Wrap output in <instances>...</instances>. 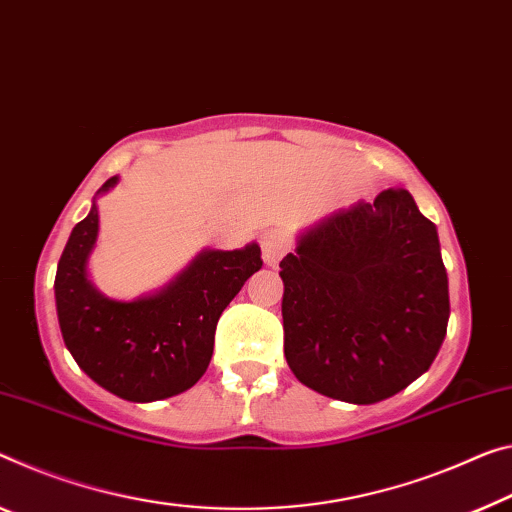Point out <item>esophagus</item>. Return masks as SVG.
<instances>
[{
	"instance_id": "obj_1",
	"label": "esophagus",
	"mask_w": 512,
	"mask_h": 512,
	"mask_svg": "<svg viewBox=\"0 0 512 512\" xmlns=\"http://www.w3.org/2000/svg\"><path fill=\"white\" fill-rule=\"evenodd\" d=\"M261 247H263V261L267 267H277L279 261L283 258V254L290 249L288 235L283 231H267L263 233L261 238Z\"/></svg>"
}]
</instances>
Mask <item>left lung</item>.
Returning <instances> with one entry per match:
<instances>
[{"mask_svg": "<svg viewBox=\"0 0 512 512\" xmlns=\"http://www.w3.org/2000/svg\"><path fill=\"white\" fill-rule=\"evenodd\" d=\"M279 267L283 355L309 389L373 405L435 361L448 277L435 224L403 187L311 224Z\"/></svg>", "mask_w": 512, "mask_h": 512, "instance_id": "left-lung-1", "label": "left lung"}]
</instances>
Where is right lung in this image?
<instances>
[{
	"instance_id": "add662e5",
	"label": "right lung",
	"mask_w": 512,
	"mask_h": 512,
	"mask_svg": "<svg viewBox=\"0 0 512 512\" xmlns=\"http://www.w3.org/2000/svg\"><path fill=\"white\" fill-rule=\"evenodd\" d=\"M119 185L112 176L66 242L54 279L61 336L77 366L114 396L153 403L201 380L215 348V329L251 274L261 270V247L201 249L167 286L137 300L102 295L89 277L98 240L96 199Z\"/></svg>"
}]
</instances>
